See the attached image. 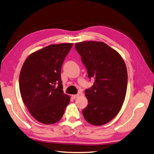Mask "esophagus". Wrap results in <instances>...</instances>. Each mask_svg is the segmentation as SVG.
Here are the masks:
<instances>
[{
	"mask_svg": "<svg viewBox=\"0 0 154 154\" xmlns=\"http://www.w3.org/2000/svg\"><path fill=\"white\" fill-rule=\"evenodd\" d=\"M79 96H80V95H79V94H74V95H72V97H73V98H74V99H76V98H78V97Z\"/></svg>",
	"mask_w": 154,
	"mask_h": 154,
	"instance_id": "obj_1",
	"label": "esophagus"
}]
</instances>
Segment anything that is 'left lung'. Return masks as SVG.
<instances>
[{
  "label": "left lung",
  "instance_id": "8db88e82",
  "mask_svg": "<svg viewBox=\"0 0 154 154\" xmlns=\"http://www.w3.org/2000/svg\"><path fill=\"white\" fill-rule=\"evenodd\" d=\"M75 48L88 77L95 80L85 91L88 104L82 111L83 117L91 125H103L122 109L127 88V67L117 51L101 42H82L75 44Z\"/></svg>",
  "mask_w": 154,
  "mask_h": 154
}]
</instances>
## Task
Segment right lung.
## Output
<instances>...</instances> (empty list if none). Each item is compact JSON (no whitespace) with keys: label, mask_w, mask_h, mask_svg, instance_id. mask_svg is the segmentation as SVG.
<instances>
[{"label":"right lung","mask_w":154,"mask_h":154,"mask_svg":"<svg viewBox=\"0 0 154 154\" xmlns=\"http://www.w3.org/2000/svg\"><path fill=\"white\" fill-rule=\"evenodd\" d=\"M72 45L53 44L36 51L26 59L21 69L22 100L32 117L43 124L59 122L69 103L70 96L62 90L61 69Z\"/></svg>","instance_id":"add662e5"}]
</instances>
